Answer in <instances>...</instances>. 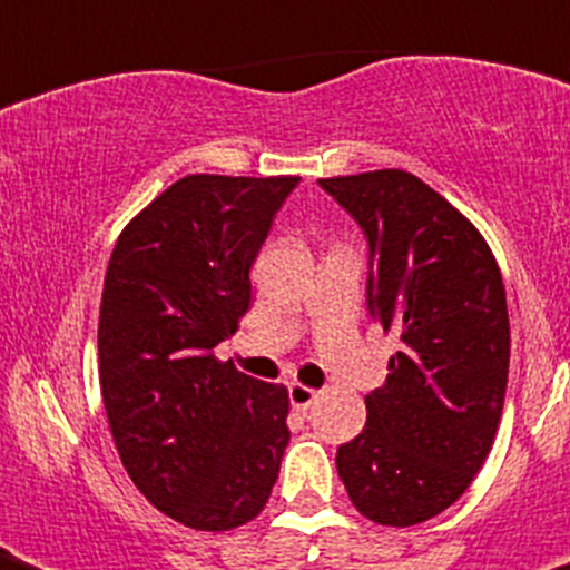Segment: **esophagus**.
I'll return each instance as SVG.
<instances>
[{
	"label": "esophagus",
	"mask_w": 570,
	"mask_h": 570,
	"mask_svg": "<svg viewBox=\"0 0 570 570\" xmlns=\"http://www.w3.org/2000/svg\"><path fill=\"white\" fill-rule=\"evenodd\" d=\"M320 399V390L307 387V384H293L289 387V402H293L295 411H307Z\"/></svg>",
	"instance_id": "obj_1"
}]
</instances>
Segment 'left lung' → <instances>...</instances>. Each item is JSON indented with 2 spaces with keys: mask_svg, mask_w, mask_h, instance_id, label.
I'll list each match as a JSON object with an SVG mask.
<instances>
[{
  "mask_svg": "<svg viewBox=\"0 0 570 570\" xmlns=\"http://www.w3.org/2000/svg\"><path fill=\"white\" fill-rule=\"evenodd\" d=\"M320 186L370 245L366 304L399 337L366 425L337 450L348 500L381 527H414L459 500L485 464L509 381L503 275L482 233L399 168Z\"/></svg>",
  "mask_w": 570,
  "mask_h": 570,
  "instance_id": "1",
  "label": "left lung"
}]
</instances>
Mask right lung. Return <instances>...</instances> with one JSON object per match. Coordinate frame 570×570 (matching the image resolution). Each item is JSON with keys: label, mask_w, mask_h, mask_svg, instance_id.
Returning a JSON list of instances; mask_svg holds the SVG:
<instances>
[{"label": "right lung", "mask_w": 570, "mask_h": 570, "mask_svg": "<svg viewBox=\"0 0 570 570\" xmlns=\"http://www.w3.org/2000/svg\"><path fill=\"white\" fill-rule=\"evenodd\" d=\"M298 177L189 174L118 236L100 304V387L129 479L183 527L236 530L268 503L289 393L218 361L250 266Z\"/></svg>", "instance_id": "add662e5"}]
</instances>
